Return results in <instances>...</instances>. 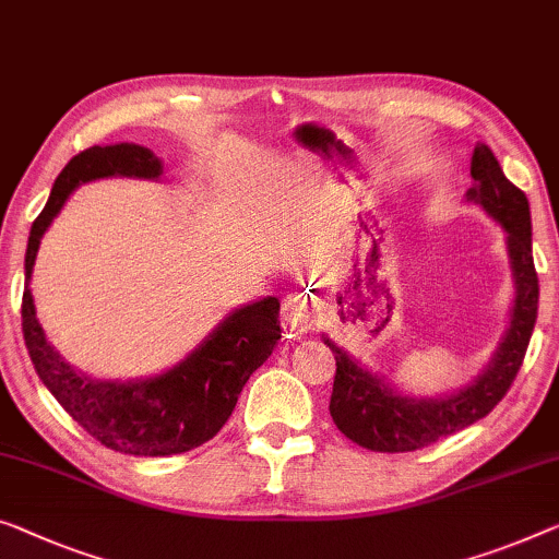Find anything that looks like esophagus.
I'll return each mask as SVG.
<instances>
[{
    "label": "esophagus",
    "mask_w": 559,
    "mask_h": 559,
    "mask_svg": "<svg viewBox=\"0 0 559 559\" xmlns=\"http://www.w3.org/2000/svg\"><path fill=\"white\" fill-rule=\"evenodd\" d=\"M283 323L288 331H308L316 323L313 301L304 294H290L283 298Z\"/></svg>",
    "instance_id": "esophagus-1"
}]
</instances>
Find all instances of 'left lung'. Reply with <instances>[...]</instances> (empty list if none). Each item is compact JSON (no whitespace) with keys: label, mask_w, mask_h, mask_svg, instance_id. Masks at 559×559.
I'll use <instances>...</instances> for the list:
<instances>
[{"label":"left lung","mask_w":559,"mask_h":559,"mask_svg":"<svg viewBox=\"0 0 559 559\" xmlns=\"http://www.w3.org/2000/svg\"><path fill=\"white\" fill-rule=\"evenodd\" d=\"M474 188L466 200L485 207L507 233L514 276V306L510 329L485 371L456 394L439 399H412L379 379L377 373L352 359L344 348L323 336L336 359L333 394L329 412L338 431L371 452H414L429 447L441 437L454 435L479 421L510 391L514 377L527 354L532 329L537 321L539 281L532 261V221L527 195L512 186L499 168L497 157L487 145H477L472 155Z\"/></svg>","instance_id":"obj_1"}]
</instances>
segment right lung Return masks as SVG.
I'll use <instances>...</instances> for the list:
<instances>
[{
  "label": "right lung",
  "mask_w": 559,
  "mask_h": 559,
  "mask_svg": "<svg viewBox=\"0 0 559 559\" xmlns=\"http://www.w3.org/2000/svg\"><path fill=\"white\" fill-rule=\"evenodd\" d=\"M124 175L157 180L163 163L153 150L132 143L87 147L57 175L45 211L32 223L24 255L22 333L37 377L62 409L99 444L132 456H170L213 439L236 409L251 373L281 338L278 298L236 308L178 366L140 381H99L74 371L49 344L29 290L39 240L82 182Z\"/></svg>",
  "instance_id": "right-lung-1"
}]
</instances>
